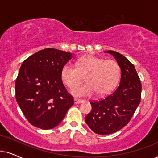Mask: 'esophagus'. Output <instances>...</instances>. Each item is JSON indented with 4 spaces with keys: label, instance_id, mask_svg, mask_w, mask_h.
<instances>
[{
    "label": "esophagus",
    "instance_id": "obj_1",
    "mask_svg": "<svg viewBox=\"0 0 158 158\" xmlns=\"http://www.w3.org/2000/svg\"><path fill=\"white\" fill-rule=\"evenodd\" d=\"M83 102H85V100H80V99L74 98V103H75V104H79V103H82Z\"/></svg>",
    "mask_w": 158,
    "mask_h": 158
}]
</instances>
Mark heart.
Masks as SVG:
<instances>
[{"label":"heart","instance_id":"b5f03b06","mask_svg":"<svg viewBox=\"0 0 158 158\" xmlns=\"http://www.w3.org/2000/svg\"><path fill=\"white\" fill-rule=\"evenodd\" d=\"M86 75L87 83L72 90L77 97L91 96L95 92L105 95L114 89L121 75V68L114 60H105L94 56H86L77 60V66L66 63L62 67L60 76L64 82L71 89L83 80Z\"/></svg>","mask_w":158,"mask_h":158}]
</instances>
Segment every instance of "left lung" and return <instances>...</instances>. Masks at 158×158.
Here are the masks:
<instances>
[{
  "instance_id": "obj_1",
  "label": "left lung",
  "mask_w": 158,
  "mask_h": 158,
  "mask_svg": "<svg viewBox=\"0 0 158 158\" xmlns=\"http://www.w3.org/2000/svg\"><path fill=\"white\" fill-rule=\"evenodd\" d=\"M121 68V80L110 94L98 101H92V110L85 121L94 133L106 135L115 133L130 121L141 100L142 85L135 67L119 52L108 50Z\"/></svg>"
}]
</instances>
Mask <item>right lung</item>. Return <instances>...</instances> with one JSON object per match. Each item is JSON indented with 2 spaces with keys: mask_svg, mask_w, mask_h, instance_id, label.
<instances>
[{
  "mask_svg": "<svg viewBox=\"0 0 158 158\" xmlns=\"http://www.w3.org/2000/svg\"><path fill=\"white\" fill-rule=\"evenodd\" d=\"M72 57L71 52L46 48L23 62L15 83L16 100L34 127L53 129L73 105L60 76L62 67Z\"/></svg>",
  "mask_w": 158,
  "mask_h": 158,
  "instance_id": "obj_1",
  "label": "right lung"
}]
</instances>
